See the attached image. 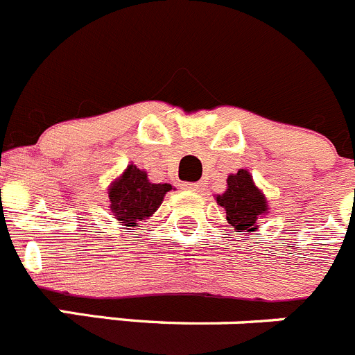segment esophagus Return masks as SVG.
Wrapping results in <instances>:
<instances>
[{"mask_svg": "<svg viewBox=\"0 0 355 355\" xmlns=\"http://www.w3.org/2000/svg\"><path fill=\"white\" fill-rule=\"evenodd\" d=\"M182 189H187V191H201L203 185L198 184V182H185V184H182Z\"/></svg>", "mask_w": 355, "mask_h": 355, "instance_id": "1", "label": "esophagus"}]
</instances>
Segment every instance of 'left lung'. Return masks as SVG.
Instances as JSON below:
<instances>
[{
    "label": "left lung",
    "instance_id": "obj_1",
    "mask_svg": "<svg viewBox=\"0 0 355 355\" xmlns=\"http://www.w3.org/2000/svg\"><path fill=\"white\" fill-rule=\"evenodd\" d=\"M217 203L226 210L227 223L238 233H254L257 218L266 211V200L247 170L227 177L226 193L217 196Z\"/></svg>",
    "mask_w": 355,
    "mask_h": 355
}]
</instances>
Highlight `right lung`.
I'll return each instance as SVG.
<instances>
[{
  "label": "right lung",
  "instance_id": "obj_1",
  "mask_svg": "<svg viewBox=\"0 0 355 355\" xmlns=\"http://www.w3.org/2000/svg\"><path fill=\"white\" fill-rule=\"evenodd\" d=\"M168 191H171L170 184H152L145 171L129 164L108 191L112 214L124 226H135L157 210Z\"/></svg>",
  "mask_w": 355,
  "mask_h": 355
}]
</instances>
